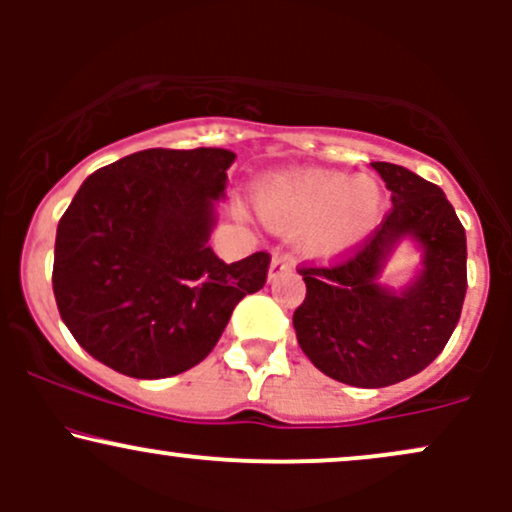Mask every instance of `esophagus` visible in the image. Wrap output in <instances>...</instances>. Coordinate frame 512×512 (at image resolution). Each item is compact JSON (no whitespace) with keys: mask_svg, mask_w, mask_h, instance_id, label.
Instances as JSON below:
<instances>
[{"mask_svg":"<svg viewBox=\"0 0 512 512\" xmlns=\"http://www.w3.org/2000/svg\"><path fill=\"white\" fill-rule=\"evenodd\" d=\"M293 269V262L286 255H274L272 262H269V281L279 279L281 274H289Z\"/></svg>","mask_w":512,"mask_h":512,"instance_id":"esophagus-1","label":"esophagus"}]
</instances>
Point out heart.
<instances>
[{
    "instance_id": "obj_1",
    "label": "heart",
    "mask_w": 512,
    "mask_h": 512,
    "mask_svg": "<svg viewBox=\"0 0 512 512\" xmlns=\"http://www.w3.org/2000/svg\"><path fill=\"white\" fill-rule=\"evenodd\" d=\"M257 211L274 231L298 233L305 255L337 260L378 228L385 190L373 175L301 170L257 187Z\"/></svg>"
}]
</instances>
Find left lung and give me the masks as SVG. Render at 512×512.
I'll list each match as a JSON object with an SVG mask.
<instances>
[{
    "mask_svg": "<svg viewBox=\"0 0 512 512\" xmlns=\"http://www.w3.org/2000/svg\"><path fill=\"white\" fill-rule=\"evenodd\" d=\"M373 168L392 192V209L349 257L298 269L305 301L293 313L303 354L354 387H387L421 373L448 344L467 293V238L445 192L395 163ZM404 237L420 243L425 269L395 294L377 276Z\"/></svg>",
    "mask_w": 512,
    "mask_h": 512,
    "instance_id": "obj_1",
    "label": "left lung"
}]
</instances>
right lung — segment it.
<instances>
[{
  "mask_svg": "<svg viewBox=\"0 0 512 512\" xmlns=\"http://www.w3.org/2000/svg\"><path fill=\"white\" fill-rule=\"evenodd\" d=\"M226 149H146L88 175L57 226L52 291L81 349L129 378L197 366L233 308L267 281L269 252L209 248Z\"/></svg>",
  "mask_w": 512,
  "mask_h": 512,
  "instance_id": "obj_1",
  "label": "right lung"
}]
</instances>
